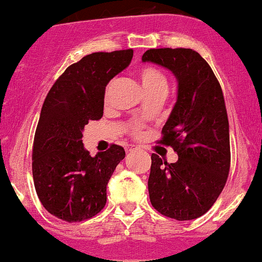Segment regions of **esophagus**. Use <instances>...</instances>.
Returning <instances> with one entry per match:
<instances>
[{"instance_id":"esophagus-1","label":"esophagus","mask_w":262,"mask_h":262,"mask_svg":"<svg viewBox=\"0 0 262 262\" xmlns=\"http://www.w3.org/2000/svg\"><path fill=\"white\" fill-rule=\"evenodd\" d=\"M134 149H135V147H127V149H126V151H127V152H131V151H134Z\"/></svg>"}]
</instances>
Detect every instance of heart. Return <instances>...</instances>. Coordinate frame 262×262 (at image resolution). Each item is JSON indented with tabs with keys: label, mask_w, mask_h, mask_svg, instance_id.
<instances>
[{
	"label": "heart",
	"mask_w": 262,
	"mask_h": 262,
	"mask_svg": "<svg viewBox=\"0 0 262 262\" xmlns=\"http://www.w3.org/2000/svg\"><path fill=\"white\" fill-rule=\"evenodd\" d=\"M140 82L144 89L145 94H150V93L155 92H165L167 90V79L164 75L159 71L158 69L151 66H146L144 69L140 70ZM131 132L134 135H140V127L137 125L132 126Z\"/></svg>",
	"instance_id": "1"
}]
</instances>
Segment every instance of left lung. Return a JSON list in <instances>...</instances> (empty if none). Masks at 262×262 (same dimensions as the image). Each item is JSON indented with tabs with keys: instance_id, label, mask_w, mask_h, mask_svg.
Wrapping results in <instances>:
<instances>
[{
	"instance_id": "1",
	"label": "left lung",
	"mask_w": 262,
	"mask_h": 262,
	"mask_svg": "<svg viewBox=\"0 0 262 262\" xmlns=\"http://www.w3.org/2000/svg\"><path fill=\"white\" fill-rule=\"evenodd\" d=\"M142 62L169 70L177 100L163 126L160 144L178 154L176 163L151 155L150 203L160 214L192 220L213 206L229 174V123L222 88L208 62L190 48L149 49Z\"/></svg>"
}]
</instances>
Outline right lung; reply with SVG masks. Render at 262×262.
I'll use <instances>...</instances> for the list:
<instances>
[{
  "instance_id": "1",
  "label": "right lung",
  "mask_w": 262,
  "mask_h": 262,
  "mask_svg": "<svg viewBox=\"0 0 262 262\" xmlns=\"http://www.w3.org/2000/svg\"><path fill=\"white\" fill-rule=\"evenodd\" d=\"M134 51L95 52L71 64L47 94L33 145V178L48 213L64 222L93 218L107 203V185L125 158L120 145L92 157L82 131L103 116L105 86L131 63Z\"/></svg>"
}]
</instances>
